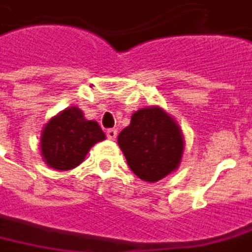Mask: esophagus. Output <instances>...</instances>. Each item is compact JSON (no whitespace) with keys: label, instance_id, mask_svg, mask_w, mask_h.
<instances>
[{"label":"esophagus","instance_id":"34e87169","mask_svg":"<svg viewBox=\"0 0 252 252\" xmlns=\"http://www.w3.org/2000/svg\"><path fill=\"white\" fill-rule=\"evenodd\" d=\"M118 136V130L116 129H109L106 130V137L109 138V140H115Z\"/></svg>","mask_w":252,"mask_h":252}]
</instances>
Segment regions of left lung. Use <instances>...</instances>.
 <instances>
[{"instance_id":"left-lung-1","label":"left lung","mask_w":252,"mask_h":252,"mask_svg":"<svg viewBox=\"0 0 252 252\" xmlns=\"http://www.w3.org/2000/svg\"><path fill=\"white\" fill-rule=\"evenodd\" d=\"M118 144L127 165L141 180L155 183L179 168L185 138L177 122L161 106H146L131 115Z\"/></svg>"}]
</instances>
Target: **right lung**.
<instances>
[{
  "label": "right lung",
  "instance_id": "add662e5",
  "mask_svg": "<svg viewBox=\"0 0 252 252\" xmlns=\"http://www.w3.org/2000/svg\"><path fill=\"white\" fill-rule=\"evenodd\" d=\"M105 140L95 121H87L82 109L69 106L52 116L41 130L40 148L44 162L57 170L80 165L94 144Z\"/></svg>",
  "mask_w": 252,
  "mask_h": 252
}]
</instances>
